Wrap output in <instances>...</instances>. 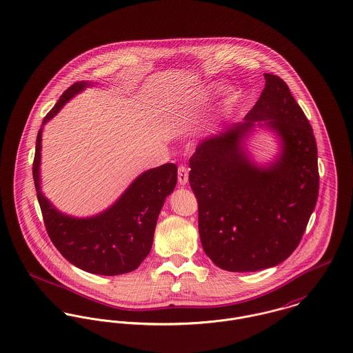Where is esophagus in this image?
<instances>
[{"label": "esophagus", "mask_w": 353, "mask_h": 353, "mask_svg": "<svg viewBox=\"0 0 353 353\" xmlns=\"http://www.w3.org/2000/svg\"><path fill=\"white\" fill-rule=\"evenodd\" d=\"M188 169L184 165L179 166V172H177V179H179V184L180 185H185L188 183Z\"/></svg>", "instance_id": "1"}]
</instances>
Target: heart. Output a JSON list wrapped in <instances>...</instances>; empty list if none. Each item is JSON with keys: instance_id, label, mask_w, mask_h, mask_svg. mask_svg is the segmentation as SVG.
Instances as JSON below:
<instances>
[{"instance_id": "obj_1", "label": "heart", "mask_w": 353, "mask_h": 353, "mask_svg": "<svg viewBox=\"0 0 353 353\" xmlns=\"http://www.w3.org/2000/svg\"><path fill=\"white\" fill-rule=\"evenodd\" d=\"M214 92H215V87H208L207 90H204V91L199 92L197 95H194L190 101H188V103H187V112L190 114V115L194 114L203 105H205V103L210 101V98L214 95ZM227 97H228L227 101H228L230 103L235 99V94H234L232 91H230V92L227 94Z\"/></svg>"}]
</instances>
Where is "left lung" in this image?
<instances>
[{
    "instance_id": "left-lung-1",
    "label": "left lung",
    "mask_w": 353,
    "mask_h": 353,
    "mask_svg": "<svg viewBox=\"0 0 353 353\" xmlns=\"http://www.w3.org/2000/svg\"><path fill=\"white\" fill-rule=\"evenodd\" d=\"M265 79L243 122L200 141L190 159L201 245L227 272H258L288 259L319 196L313 129L288 84L272 74ZM256 125L280 139V154L268 165L254 163L243 146Z\"/></svg>"
}]
</instances>
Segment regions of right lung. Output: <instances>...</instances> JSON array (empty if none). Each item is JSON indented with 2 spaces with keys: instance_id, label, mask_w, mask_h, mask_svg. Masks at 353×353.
Instances as JSON below:
<instances>
[{
  "instance_id": "obj_1",
  "label": "right lung",
  "mask_w": 353,
  "mask_h": 353,
  "mask_svg": "<svg viewBox=\"0 0 353 353\" xmlns=\"http://www.w3.org/2000/svg\"><path fill=\"white\" fill-rule=\"evenodd\" d=\"M90 81H78L67 88L44 121L50 119ZM43 128L36 138L33 180L47 232L59 252L74 266L99 275L133 272L152 250L157 219L165 199L177 183V166L163 163L141 173L119 199L103 212L74 217L56 210L40 185Z\"/></svg>"
}]
</instances>
